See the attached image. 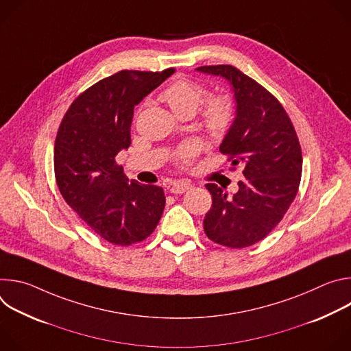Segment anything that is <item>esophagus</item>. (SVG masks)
Here are the masks:
<instances>
[{
  "mask_svg": "<svg viewBox=\"0 0 351 351\" xmlns=\"http://www.w3.org/2000/svg\"><path fill=\"white\" fill-rule=\"evenodd\" d=\"M191 186L189 184V183H186V182H173L172 184H171V187H169V190H171V193H173V194H182V193H184L186 190H189Z\"/></svg>",
  "mask_w": 351,
  "mask_h": 351,
  "instance_id": "obj_1",
  "label": "esophagus"
}]
</instances>
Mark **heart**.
I'll return each mask as SVG.
<instances>
[{"instance_id": "1", "label": "heart", "mask_w": 351, "mask_h": 351, "mask_svg": "<svg viewBox=\"0 0 351 351\" xmlns=\"http://www.w3.org/2000/svg\"><path fill=\"white\" fill-rule=\"evenodd\" d=\"M208 91L204 86L189 79H178L172 82L161 94V98L179 115H193L203 104ZM236 104L232 97L219 94L208 98L202 110V125L206 133L214 140H222L228 136L236 122ZM195 153L194 145L182 147L176 158L182 164H187Z\"/></svg>"}]
</instances>
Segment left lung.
Masks as SVG:
<instances>
[{
  "label": "left lung",
  "instance_id": "obj_1",
  "mask_svg": "<svg viewBox=\"0 0 351 351\" xmlns=\"http://www.w3.org/2000/svg\"><path fill=\"white\" fill-rule=\"evenodd\" d=\"M198 72L225 77L236 101V122L219 152L232 167L241 165L239 191L207 183L213 206L204 218L210 240L243 248L267 237L282 221L302 179V147L294 126L278 99L254 79L232 65L199 66Z\"/></svg>",
  "mask_w": 351,
  "mask_h": 351
}]
</instances>
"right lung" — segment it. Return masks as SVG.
<instances>
[{
    "mask_svg": "<svg viewBox=\"0 0 351 351\" xmlns=\"http://www.w3.org/2000/svg\"><path fill=\"white\" fill-rule=\"evenodd\" d=\"M173 72H117L83 91L60 125L54 147L58 189L68 206L112 244L143 241L162 217V187L129 182L115 157L132 143L134 107Z\"/></svg>",
    "mask_w": 351,
    "mask_h": 351,
    "instance_id": "add662e5",
    "label": "right lung"
}]
</instances>
